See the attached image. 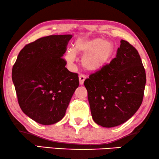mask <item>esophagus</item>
I'll return each mask as SVG.
<instances>
[{
	"label": "esophagus",
	"mask_w": 159,
	"mask_h": 159,
	"mask_svg": "<svg viewBox=\"0 0 159 159\" xmlns=\"http://www.w3.org/2000/svg\"><path fill=\"white\" fill-rule=\"evenodd\" d=\"M86 79V77L84 76V75H80L79 76V80H80V84H83L84 83V81Z\"/></svg>",
	"instance_id": "34e87169"
}]
</instances>
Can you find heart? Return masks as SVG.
Here are the masks:
<instances>
[{
	"label": "heart",
	"mask_w": 159,
	"mask_h": 159,
	"mask_svg": "<svg viewBox=\"0 0 159 159\" xmlns=\"http://www.w3.org/2000/svg\"><path fill=\"white\" fill-rule=\"evenodd\" d=\"M73 49H67L64 60L69 68H75L76 53L80 54L82 65L86 70L97 71L108 64L115 52V45L111 41L96 38L93 39L79 38L75 42Z\"/></svg>",
	"instance_id": "b5f03b06"
}]
</instances>
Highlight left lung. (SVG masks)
Here are the masks:
<instances>
[{"label":"left lung","instance_id":"1","mask_svg":"<svg viewBox=\"0 0 159 159\" xmlns=\"http://www.w3.org/2000/svg\"><path fill=\"white\" fill-rule=\"evenodd\" d=\"M116 58L84 82L93 119L103 127L125 123L142 103L146 75L138 52L121 40Z\"/></svg>","mask_w":159,"mask_h":159}]
</instances>
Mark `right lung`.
Instances as JSON below:
<instances>
[{"instance_id":"right-lung-1","label":"right lung","mask_w":159,"mask_h":159,"mask_svg":"<svg viewBox=\"0 0 159 159\" xmlns=\"http://www.w3.org/2000/svg\"><path fill=\"white\" fill-rule=\"evenodd\" d=\"M71 34L41 38L19 52L12 80L22 111L40 125H51L64 116L79 86L77 74L69 71L63 58Z\"/></svg>"}]
</instances>
